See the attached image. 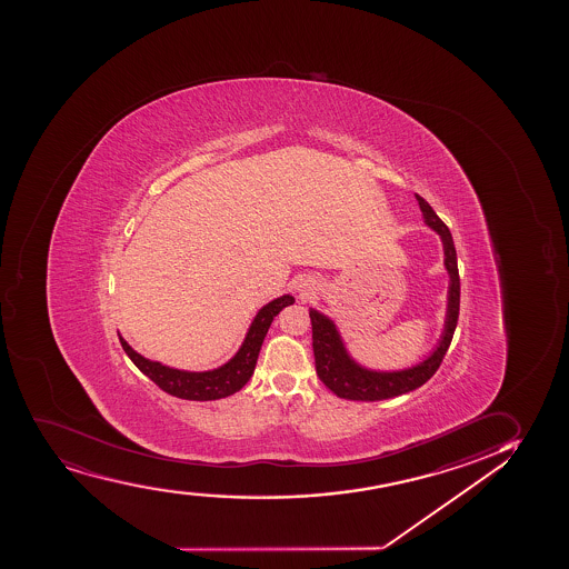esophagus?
I'll list each match as a JSON object with an SVG mask.
<instances>
[{"label": "esophagus", "mask_w": 569, "mask_h": 569, "mask_svg": "<svg viewBox=\"0 0 569 569\" xmlns=\"http://www.w3.org/2000/svg\"><path fill=\"white\" fill-rule=\"evenodd\" d=\"M311 290H313V288L301 287V296H309V295H311Z\"/></svg>", "instance_id": "34e87169"}]
</instances>
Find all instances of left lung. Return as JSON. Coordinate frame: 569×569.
Here are the masks:
<instances>
[{"label": "left lung", "mask_w": 569, "mask_h": 569, "mask_svg": "<svg viewBox=\"0 0 569 569\" xmlns=\"http://www.w3.org/2000/svg\"><path fill=\"white\" fill-rule=\"evenodd\" d=\"M419 209L423 212L425 223L435 229L442 244H445V266L450 273V292H448V313H446L445 333L438 341L435 353L425 359L423 362L400 370V372H373L368 368L357 365L343 347L340 333L333 327L332 320L311 309V327H313V355L315 368L320 381L330 389V391L347 400H362V402H373V400L392 399L405 392L413 391L423 386L425 381L435 376L438 366L442 365L446 351L450 347L451 338L458 327L459 317V269L458 254L453 247L450 229L446 226L437 212L432 210L431 204L425 201L423 197L416 193Z\"/></svg>", "instance_id": "1"}]
</instances>
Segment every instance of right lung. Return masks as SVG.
I'll return each instance as SVG.
<instances>
[{"mask_svg":"<svg viewBox=\"0 0 569 569\" xmlns=\"http://www.w3.org/2000/svg\"><path fill=\"white\" fill-rule=\"evenodd\" d=\"M292 303H295V298L287 295L263 306L252 320L249 333L236 357L209 372H183L177 368H169L161 362L144 359L123 338H119V341H121L124 353L129 355V359L137 365L138 370L148 376L159 389H163L172 397L183 400L226 399L229 395L241 391L242 387L247 386L250 376L254 373L256 360H258L261 343H263L271 322L279 311H282V308L292 306Z\"/></svg>","mask_w":569,"mask_h":569,"instance_id":"obj_1","label":"right lung"}]
</instances>
